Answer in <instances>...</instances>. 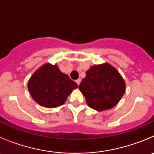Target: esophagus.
<instances>
[{
	"label": "esophagus",
	"instance_id": "1",
	"mask_svg": "<svg viewBox=\"0 0 154 154\" xmlns=\"http://www.w3.org/2000/svg\"><path fill=\"white\" fill-rule=\"evenodd\" d=\"M80 82H81V80H80V78H79V79H77V80H76V83H77V84L78 85V86H79V85L80 84Z\"/></svg>",
	"mask_w": 154,
	"mask_h": 154
}]
</instances>
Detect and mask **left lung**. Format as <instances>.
I'll list each match as a JSON object with an SVG mask.
<instances>
[{
  "label": "left lung",
  "instance_id": "1",
  "mask_svg": "<svg viewBox=\"0 0 154 154\" xmlns=\"http://www.w3.org/2000/svg\"><path fill=\"white\" fill-rule=\"evenodd\" d=\"M79 86L88 106L97 111L114 107L120 101L126 89L125 80L109 63L94 65L86 72Z\"/></svg>",
  "mask_w": 154,
  "mask_h": 154
}]
</instances>
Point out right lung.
Listing matches in <instances>:
<instances>
[{"instance_id": "obj_1", "label": "right lung", "mask_w": 154, "mask_h": 154, "mask_svg": "<svg viewBox=\"0 0 154 154\" xmlns=\"http://www.w3.org/2000/svg\"><path fill=\"white\" fill-rule=\"evenodd\" d=\"M29 92L41 106L56 108L64 104L68 96L78 86L57 64L47 63L33 73L28 81Z\"/></svg>"}]
</instances>
